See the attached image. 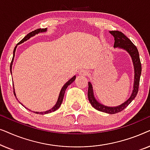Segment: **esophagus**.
I'll list each match as a JSON object with an SVG mask.
<instances>
[{
	"instance_id": "esophagus-1",
	"label": "esophagus",
	"mask_w": 150,
	"mask_h": 150,
	"mask_svg": "<svg viewBox=\"0 0 150 150\" xmlns=\"http://www.w3.org/2000/svg\"><path fill=\"white\" fill-rule=\"evenodd\" d=\"M87 70H85V69H82V70H81L79 71V74L80 76H85L87 75Z\"/></svg>"
}]
</instances>
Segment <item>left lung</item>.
Segmentation results:
<instances>
[{
    "instance_id": "obj_1",
    "label": "left lung",
    "mask_w": 150,
    "mask_h": 150,
    "mask_svg": "<svg viewBox=\"0 0 150 150\" xmlns=\"http://www.w3.org/2000/svg\"><path fill=\"white\" fill-rule=\"evenodd\" d=\"M109 33L114 38V48L123 49V50H126L130 54L131 59H132L134 71L132 92L131 93L130 98L126 101H125L124 103L121 104L120 105L117 106H105L102 103H100L96 100L95 96H94L93 86H92V84L89 82V83H88V85H89V88H88V99H89V101L91 103V106L94 108H96V110L106 112V113L108 114H115L122 111L124 108H126L137 95L139 90V81H140V77L141 74V64L140 58H139V54L137 47L134 46V44L124 33H122L120 31H118V30H112V31H109Z\"/></svg>"
}]
</instances>
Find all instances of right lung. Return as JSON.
<instances>
[{"label":"right lung","mask_w":150,"mask_h":150,"mask_svg":"<svg viewBox=\"0 0 150 150\" xmlns=\"http://www.w3.org/2000/svg\"><path fill=\"white\" fill-rule=\"evenodd\" d=\"M47 31V28H38V29L37 30H35L29 33L26 35L24 37V38L22 39V40L20 41V42L18 43V44L16 45L15 48H14L13 50V58H12V60H11V65H10V71H11V74H12V65H13V59H14V57H15V52H16V48H17L18 45H19L20 44H22V43H24V42H26V41H27L28 40H29L30 38H32V37H33L35 35H38L39 33H44V32H46ZM76 79V76H74L71 78L66 83H65V85L63 86V87L61 88V91H60V93H59V98H58V100H57V103L55 104V105L53 106L52 108H51L50 109H49L48 110H46V111H44V112H35V111H33V112L36 114H40V115H44V114H48V113H50V112H54L55 110L58 109V108L60 107L61 104H62V102H63V97H64V94H65V90H66L67 87H68L69 85H71V83H73L74 81H75ZM13 93H14V96H15V97L16 99L18 100L17 98V96H16V92H15V89H14V85L13 84ZM19 102V101H18ZM20 104H22V106H24L23 104H22L21 102H19ZM26 108V107H25ZM28 109V108H27ZM32 111V110H31Z\"/></svg>","instance_id":"add662e5"}]
</instances>
